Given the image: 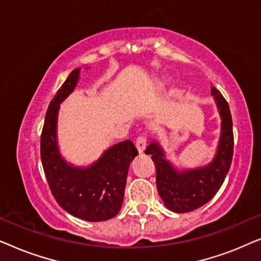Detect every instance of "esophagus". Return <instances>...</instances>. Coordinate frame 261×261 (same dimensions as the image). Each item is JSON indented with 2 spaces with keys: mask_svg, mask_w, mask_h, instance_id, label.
Masks as SVG:
<instances>
[{
  "mask_svg": "<svg viewBox=\"0 0 261 261\" xmlns=\"http://www.w3.org/2000/svg\"><path fill=\"white\" fill-rule=\"evenodd\" d=\"M146 137H144V135H141V137H139L138 139H137V144H135V146H137V148H138V151H139V153H144V151H145V148H146Z\"/></svg>",
  "mask_w": 261,
  "mask_h": 261,
  "instance_id": "esophagus-1",
  "label": "esophagus"
}]
</instances>
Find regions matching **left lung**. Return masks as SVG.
Listing matches in <instances>:
<instances>
[{"instance_id":"obj_1","label":"left lung","mask_w":261,"mask_h":261,"mask_svg":"<svg viewBox=\"0 0 261 261\" xmlns=\"http://www.w3.org/2000/svg\"><path fill=\"white\" fill-rule=\"evenodd\" d=\"M212 95L221 117V133L214 159L208 165L178 170L166 159L165 151L156 140H152L145 153L151 154L156 169V189L167 209L173 213H189L204 205L223 184L231 158L234 137L229 106L216 88Z\"/></svg>"}]
</instances>
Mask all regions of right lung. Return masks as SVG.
I'll return each instance as SVG.
<instances>
[{"instance_id": "add662e5", "label": "right lung", "mask_w": 261, "mask_h": 261, "mask_svg": "<svg viewBox=\"0 0 261 261\" xmlns=\"http://www.w3.org/2000/svg\"><path fill=\"white\" fill-rule=\"evenodd\" d=\"M81 69L69 74L46 112L41 133V163L53 197L74 217L89 222L107 221L122 206L129 165L138 149L130 140L109 147L89 166H74L62 155L57 139L60 103L74 90Z\"/></svg>"}]
</instances>
